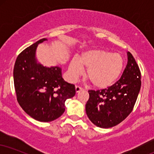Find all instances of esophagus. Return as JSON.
Here are the masks:
<instances>
[{"label": "esophagus", "mask_w": 154, "mask_h": 154, "mask_svg": "<svg viewBox=\"0 0 154 154\" xmlns=\"http://www.w3.org/2000/svg\"><path fill=\"white\" fill-rule=\"evenodd\" d=\"M82 88H80V87H79V86H76L75 87V91H76V93H79V92H80V91H82Z\"/></svg>", "instance_id": "esophagus-1"}]
</instances>
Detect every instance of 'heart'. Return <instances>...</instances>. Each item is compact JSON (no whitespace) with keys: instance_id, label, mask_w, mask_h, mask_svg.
Returning a JSON list of instances; mask_svg holds the SVG:
<instances>
[{"instance_id":"1","label":"heart","mask_w":154,"mask_h":154,"mask_svg":"<svg viewBox=\"0 0 154 154\" xmlns=\"http://www.w3.org/2000/svg\"><path fill=\"white\" fill-rule=\"evenodd\" d=\"M125 61L122 55L102 49H89L73 58L69 65V76L75 80L86 70V77L97 88H106L116 82L122 72Z\"/></svg>"}]
</instances>
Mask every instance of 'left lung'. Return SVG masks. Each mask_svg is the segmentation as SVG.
<instances>
[{"mask_svg": "<svg viewBox=\"0 0 154 154\" xmlns=\"http://www.w3.org/2000/svg\"><path fill=\"white\" fill-rule=\"evenodd\" d=\"M141 86L140 71L135 59L128 52V63L121 78L107 89L89 91L85 105L89 119L95 126L110 128L119 125L133 109Z\"/></svg>", "mask_w": 154, "mask_h": 154, "instance_id": "8db88e82", "label": "left lung"}]
</instances>
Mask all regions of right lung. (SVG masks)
Returning <instances> with one entry per match:
<instances>
[{
	"label": "right lung",
	"mask_w": 154,
	"mask_h": 154,
	"mask_svg": "<svg viewBox=\"0 0 154 154\" xmlns=\"http://www.w3.org/2000/svg\"><path fill=\"white\" fill-rule=\"evenodd\" d=\"M43 38L19 55L14 68L17 101L28 115L39 122L54 121L65 111V101L75 95V87L62 78L61 67L44 66L36 59Z\"/></svg>",
	"instance_id": "obj_1"
}]
</instances>
